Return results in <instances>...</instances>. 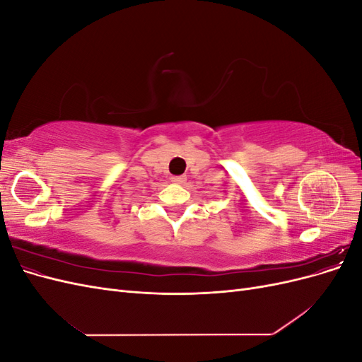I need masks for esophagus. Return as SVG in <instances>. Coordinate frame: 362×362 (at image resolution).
<instances>
[{
  "instance_id": "1",
  "label": "esophagus",
  "mask_w": 362,
  "mask_h": 362,
  "mask_svg": "<svg viewBox=\"0 0 362 362\" xmlns=\"http://www.w3.org/2000/svg\"><path fill=\"white\" fill-rule=\"evenodd\" d=\"M170 180L177 184H182L185 182V180H187V177H185V175H177V177H172Z\"/></svg>"
}]
</instances>
